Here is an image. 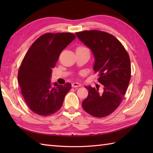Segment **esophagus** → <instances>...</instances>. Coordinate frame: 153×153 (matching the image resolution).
Returning a JSON list of instances; mask_svg holds the SVG:
<instances>
[{
	"instance_id": "esophagus-1",
	"label": "esophagus",
	"mask_w": 153,
	"mask_h": 153,
	"mask_svg": "<svg viewBox=\"0 0 153 153\" xmlns=\"http://www.w3.org/2000/svg\"><path fill=\"white\" fill-rule=\"evenodd\" d=\"M71 86H72L73 87H78L81 86V84L79 83L75 82V83H72V85H71Z\"/></svg>"
}]
</instances>
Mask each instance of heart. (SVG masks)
<instances>
[{
  "instance_id": "b5f03b06",
  "label": "heart",
  "mask_w": 153,
  "mask_h": 153,
  "mask_svg": "<svg viewBox=\"0 0 153 153\" xmlns=\"http://www.w3.org/2000/svg\"><path fill=\"white\" fill-rule=\"evenodd\" d=\"M80 48H82V47H80Z\"/></svg>"
}]
</instances>
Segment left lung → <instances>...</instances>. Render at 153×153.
Returning <instances> with one entry per match:
<instances>
[{
	"mask_svg": "<svg viewBox=\"0 0 153 153\" xmlns=\"http://www.w3.org/2000/svg\"><path fill=\"white\" fill-rule=\"evenodd\" d=\"M77 38L91 50L95 58L93 70L98 73L103 91L85 86L88 96L82 102L85 111L97 118L110 115L119 106L131 78L129 56L122 43L106 32H77Z\"/></svg>",
	"mask_w": 153,
	"mask_h": 153,
	"instance_id": "8db88e82",
	"label": "left lung"
}]
</instances>
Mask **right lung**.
I'll return each instance as SVG.
<instances>
[{"label":"right lung","mask_w":153,"mask_h":153,"mask_svg":"<svg viewBox=\"0 0 153 153\" xmlns=\"http://www.w3.org/2000/svg\"><path fill=\"white\" fill-rule=\"evenodd\" d=\"M71 33H48L39 37L29 48L19 68L18 81L29 108L40 116L59 110L65 95L71 89L67 83L51 82L52 70L65 48L75 39Z\"/></svg>","instance_id":"right-lung-1"}]
</instances>
